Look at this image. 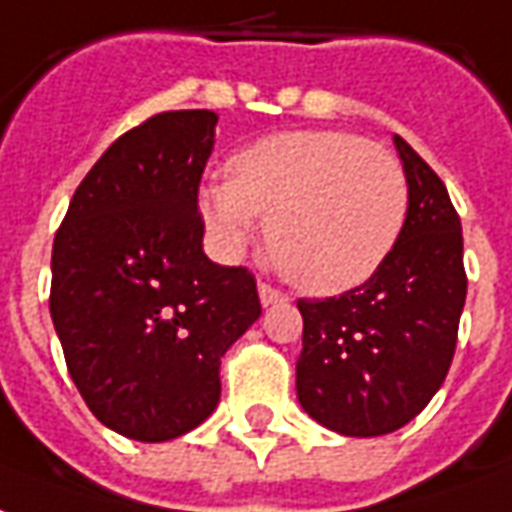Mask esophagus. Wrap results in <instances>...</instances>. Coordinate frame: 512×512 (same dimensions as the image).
Masks as SVG:
<instances>
[{
	"label": "esophagus",
	"instance_id": "34e87169",
	"mask_svg": "<svg viewBox=\"0 0 512 512\" xmlns=\"http://www.w3.org/2000/svg\"><path fill=\"white\" fill-rule=\"evenodd\" d=\"M259 300L264 302V305H272V302H283V300H286V292L275 289L272 283L261 281L259 283Z\"/></svg>",
	"mask_w": 512,
	"mask_h": 512
}]
</instances>
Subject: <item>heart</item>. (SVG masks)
I'll use <instances>...</instances> for the list:
<instances>
[{"label": "heart", "instance_id": "b5f03b06", "mask_svg": "<svg viewBox=\"0 0 512 512\" xmlns=\"http://www.w3.org/2000/svg\"><path fill=\"white\" fill-rule=\"evenodd\" d=\"M406 177L390 149L346 130H292L245 147L199 193L207 229L242 251L267 218L275 267L316 294L368 281L401 237Z\"/></svg>", "mask_w": 512, "mask_h": 512}]
</instances>
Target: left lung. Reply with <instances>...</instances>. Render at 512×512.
Instances as JSON below:
<instances>
[{
    "label": "left lung",
    "mask_w": 512,
    "mask_h": 512,
    "mask_svg": "<svg viewBox=\"0 0 512 512\" xmlns=\"http://www.w3.org/2000/svg\"><path fill=\"white\" fill-rule=\"evenodd\" d=\"M409 185L390 256L341 297L297 300V398L343 436L393 434L423 412L453 363L466 300L464 234L436 171L395 136Z\"/></svg>",
    "instance_id": "8db88e82"
}]
</instances>
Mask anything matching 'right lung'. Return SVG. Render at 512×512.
<instances>
[{
    "label": "right lung",
    "instance_id": "right-lung-1",
    "mask_svg": "<svg viewBox=\"0 0 512 512\" xmlns=\"http://www.w3.org/2000/svg\"><path fill=\"white\" fill-rule=\"evenodd\" d=\"M218 114L163 111L81 179L51 253V319L89 412L166 442L218 406L220 357L261 313L248 267L201 251L199 185Z\"/></svg>",
    "mask_w": 512,
    "mask_h": 512
}]
</instances>
